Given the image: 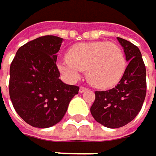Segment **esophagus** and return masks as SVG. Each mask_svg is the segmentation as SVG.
<instances>
[{
    "label": "esophagus",
    "instance_id": "obj_1",
    "mask_svg": "<svg viewBox=\"0 0 156 156\" xmlns=\"http://www.w3.org/2000/svg\"><path fill=\"white\" fill-rule=\"evenodd\" d=\"M86 91H87V87H80V88H79V93H84L86 92Z\"/></svg>",
    "mask_w": 156,
    "mask_h": 156
}]
</instances>
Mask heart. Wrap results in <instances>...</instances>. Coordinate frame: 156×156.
I'll return each instance as SVG.
<instances>
[{
	"label": "heart",
	"mask_w": 156,
	"mask_h": 156,
	"mask_svg": "<svg viewBox=\"0 0 156 156\" xmlns=\"http://www.w3.org/2000/svg\"><path fill=\"white\" fill-rule=\"evenodd\" d=\"M58 68L70 81L78 80L87 69V78L93 87L110 88L122 78L126 59L124 51L114 43H80L69 49Z\"/></svg>",
	"instance_id": "heart-1"
}]
</instances>
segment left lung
I'll return each mask as SVG.
<instances>
[{"instance_id":"8db88e82","label":"left lung","mask_w":156,"mask_h":156,"mask_svg":"<svg viewBox=\"0 0 156 156\" xmlns=\"http://www.w3.org/2000/svg\"><path fill=\"white\" fill-rule=\"evenodd\" d=\"M129 64L115 87L95 91L90 108L94 119L111 129L127 125L140 112L147 94L146 66L139 49L132 43L117 37Z\"/></svg>"}]
</instances>
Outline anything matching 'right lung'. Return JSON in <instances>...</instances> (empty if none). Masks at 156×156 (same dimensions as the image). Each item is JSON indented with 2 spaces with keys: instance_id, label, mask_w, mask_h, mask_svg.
Masks as SVG:
<instances>
[{
  "instance_id": "right-lung-1",
  "label": "right lung",
  "mask_w": 156,
  "mask_h": 156,
  "mask_svg": "<svg viewBox=\"0 0 156 156\" xmlns=\"http://www.w3.org/2000/svg\"><path fill=\"white\" fill-rule=\"evenodd\" d=\"M62 38L40 36L18 50L9 69V92L17 113L36 128L60 122L78 86L67 85L59 77L57 52Z\"/></svg>"
}]
</instances>
